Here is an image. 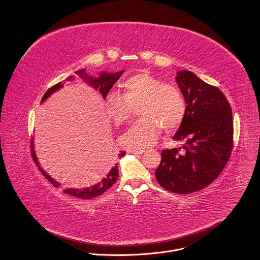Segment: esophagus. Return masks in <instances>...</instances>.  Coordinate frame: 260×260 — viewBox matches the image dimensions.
<instances>
[{
	"label": "esophagus",
	"mask_w": 260,
	"mask_h": 260,
	"mask_svg": "<svg viewBox=\"0 0 260 260\" xmlns=\"http://www.w3.org/2000/svg\"><path fill=\"white\" fill-rule=\"evenodd\" d=\"M127 152L133 153V154H142L144 152V150H142V149H129Z\"/></svg>",
	"instance_id": "esophagus-1"
}]
</instances>
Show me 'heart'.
<instances>
[{
  "label": "heart",
  "mask_w": 260,
  "mask_h": 260,
  "mask_svg": "<svg viewBox=\"0 0 260 260\" xmlns=\"http://www.w3.org/2000/svg\"><path fill=\"white\" fill-rule=\"evenodd\" d=\"M122 94L111 92L105 101L108 118L116 125H122L138 107L141 118L135 122L120 142L128 149H143L153 145L163 127L172 132L183 122L186 106L182 92L174 85L142 73L128 77L122 84Z\"/></svg>",
  "instance_id": "heart-1"
}]
</instances>
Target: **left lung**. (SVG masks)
<instances>
[{
  "label": "left lung",
  "instance_id": "1",
  "mask_svg": "<svg viewBox=\"0 0 260 260\" xmlns=\"http://www.w3.org/2000/svg\"><path fill=\"white\" fill-rule=\"evenodd\" d=\"M176 80L186 111L173 139L184 144L161 152L155 176L165 189L186 194L210 184L226 166L233 147V114L224 94L193 73L180 71Z\"/></svg>",
  "mask_w": 260,
  "mask_h": 260
}]
</instances>
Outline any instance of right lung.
<instances>
[{
	"mask_svg": "<svg viewBox=\"0 0 260 260\" xmlns=\"http://www.w3.org/2000/svg\"><path fill=\"white\" fill-rule=\"evenodd\" d=\"M85 70L86 69H82V70L77 71L76 74L78 77H81L87 84L92 86L94 89L99 90V93L102 95L104 100L107 97L108 92L110 91V89L113 87L115 82L121 77V76L123 74V72H124V71H120V72H117V73L102 72V73L99 74V77H91V76L86 74ZM74 78H75L74 76H71V77L67 78V80H73ZM62 86H63V84L61 82H59L56 85H54L53 87H51L49 90H47L46 93L44 94V96L42 97L41 103L45 102L47 99L49 98V96H51L53 93L61 89ZM31 153H32V158H33L34 162L36 163L37 167L41 171V173L45 176L47 180L49 182H51L54 186L59 187L61 185V183H58L52 177H50L40 166V164L38 162V159H37V156L35 154V150H34L33 139L31 140ZM123 155H125V152L122 151V152L118 154L117 157H118V159H121ZM118 178H119V167H118V163H117L115 166H113L112 169L100 179V181L98 183L93 184L89 187H84V188H67V189H63V192L67 193V194H70L72 197H76L77 199H94V198L99 197L102 193H104L114 183L117 182Z\"/></svg>",
	"mask_w": 260,
	"mask_h": 260,
	"instance_id": "obj_1",
	"label": "right lung"
}]
</instances>
